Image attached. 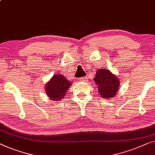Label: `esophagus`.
Here are the masks:
<instances>
[{
  "label": "esophagus",
  "instance_id": "34e87169",
  "mask_svg": "<svg viewBox=\"0 0 155 155\" xmlns=\"http://www.w3.org/2000/svg\"><path fill=\"white\" fill-rule=\"evenodd\" d=\"M80 81H86L87 80H88V78H87V77H82L79 78Z\"/></svg>",
  "mask_w": 155,
  "mask_h": 155
}]
</instances>
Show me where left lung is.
<instances>
[{
	"label": "left lung",
	"mask_w": 155,
	"mask_h": 155,
	"mask_svg": "<svg viewBox=\"0 0 155 155\" xmlns=\"http://www.w3.org/2000/svg\"><path fill=\"white\" fill-rule=\"evenodd\" d=\"M94 81L98 86L99 94L102 97L110 98L114 97L119 87V81L110 70L97 69Z\"/></svg>",
	"instance_id": "1"
}]
</instances>
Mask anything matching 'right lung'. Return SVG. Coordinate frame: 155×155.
I'll return each mask as SVG.
<instances>
[{
    "instance_id": "add662e5",
    "label": "right lung",
    "mask_w": 155,
    "mask_h": 155,
    "mask_svg": "<svg viewBox=\"0 0 155 155\" xmlns=\"http://www.w3.org/2000/svg\"><path fill=\"white\" fill-rule=\"evenodd\" d=\"M71 82L61 74L54 75L52 79L46 84L45 91L52 100H61L67 92Z\"/></svg>"
}]
</instances>
